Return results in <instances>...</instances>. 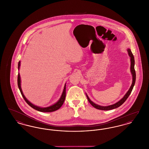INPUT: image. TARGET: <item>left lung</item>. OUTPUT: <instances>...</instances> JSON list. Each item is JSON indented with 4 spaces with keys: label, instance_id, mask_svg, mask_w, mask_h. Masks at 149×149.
<instances>
[{
    "label": "left lung",
    "instance_id": "left-lung-1",
    "mask_svg": "<svg viewBox=\"0 0 149 149\" xmlns=\"http://www.w3.org/2000/svg\"><path fill=\"white\" fill-rule=\"evenodd\" d=\"M127 51L128 54L130 57V61H131L130 71H131V73L132 76V84L131 85L129 90L126 93V94L124 95V97L120 100L118 102H117V103H114L113 104H112V105H110V106H100V105L95 104V103H94L90 99L89 97L88 96L87 94H85L89 102L91 104V105L93 107H94L96 109H100V110H103V111H108V110H111V109H113L115 108H117L120 106L126 100V99H127L128 97H129V95H130L131 93L132 92V91L133 89V88L135 85V81H136V72H135V68H134L135 59H134V56L131 50L130 49H128Z\"/></svg>",
    "mask_w": 149,
    "mask_h": 149
}]
</instances>
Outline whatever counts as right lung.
<instances>
[{"label": "right lung", "instance_id": "right-lung-1", "mask_svg": "<svg viewBox=\"0 0 149 149\" xmlns=\"http://www.w3.org/2000/svg\"><path fill=\"white\" fill-rule=\"evenodd\" d=\"M20 65H21V61H19L18 62V70H19ZM17 81H18V86L19 89L21 92L22 97H23V98L25 100L26 103L29 104V106L31 107L32 108H33V109H35L38 111L42 112H52L55 111L57 109H58L61 107L62 106V105L64 103V100L65 99V97H66V83L64 85V89H63V91L62 93V94L61 95V97L60 98V99L58 100V101L56 103H55V104H52V106H50L47 107H41L36 106L35 104H32V103H31L29 100L26 98V97L23 94L22 90L21 80V77H20L19 72H18V80Z\"/></svg>", "mask_w": 149, "mask_h": 149}]
</instances>
